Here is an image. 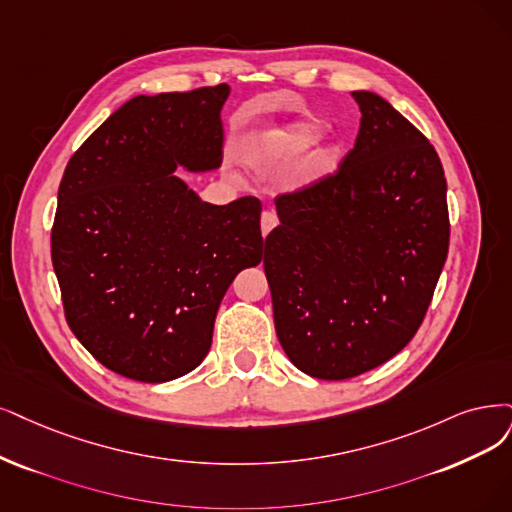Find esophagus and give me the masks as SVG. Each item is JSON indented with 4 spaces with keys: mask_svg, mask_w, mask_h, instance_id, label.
I'll return each mask as SVG.
<instances>
[{
    "mask_svg": "<svg viewBox=\"0 0 512 512\" xmlns=\"http://www.w3.org/2000/svg\"><path fill=\"white\" fill-rule=\"evenodd\" d=\"M276 225H278L276 213H272V211H263V213H261V234H263V236H268Z\"/></svg>",
    "mask_w": 512,
    "mask_h": 512,
    "instance_id": "obj_1",
    "label": "esophagus"
}]
</instances>
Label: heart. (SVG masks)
Instances as JSON below:
<instances>
[{
    "instance_id": "obj_1",
    "label": "heart",
    "mask_w": 512,
    "mask_h": 512,
    "mask_svg": "<svg viewBox=\"0 0 512 512\" xmlns=\"http://www.w3.org/2000/svg\"><path fill=\"white\" fill-rule=\"evenodd\" d=\"M320 135H323V128L312 120L291 122L287 126L263 132V135L257 137L249 145V149H246L244 158L249 162V166L257 170H268L304 154V151H308L320 139ZM331 168H333L331 156L329 154L320 156L310 170V177L312 179L323 177Z\"/></svg>"
}]
</instances>
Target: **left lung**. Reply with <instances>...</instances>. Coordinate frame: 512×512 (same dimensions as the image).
Instances as JSON below:
<instances>
[{
	"label": "left lung",
	"mask_w": 512,
	"mask_h": 512,
	"mask_svg": "<svg viewBox=\"0 0 512 512\" xmlns=\"http://www.w3.org/2000/svg\"><path fill=\"white\" fill-rule=\"evenodd\" d=\"M361 128L333 175L276 198L263 246L274 325L318 380L384 365L420 329L449 249L437 151L380 94L356 90Z\"/></svg>",
	"instance_id": "1"
}]
</instances>
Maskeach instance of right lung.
Listing matches in <instances>:
<instances>
[{"mask_svg":"<svg viewBox=\"0 0 512 512\" xmlns=\"http://www.w3.org/2000/svg\"><path fill=\"white\" fill-rule=\"evenodd\" d=\"M230 86L124 103L71 156L50 236L67 325L101 365L160 384L211 350L221 299L263 257L261 202H202L177 175L223 160Z\"/></svg>","mask_w":512,"mask_h":512,"instance_id":"obj_1","label":"right lung"}]
</instances>
